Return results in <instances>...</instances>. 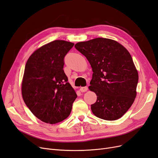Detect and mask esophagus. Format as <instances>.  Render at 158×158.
Listing matches in <instances>:
<instances>
[{"instance_id":"1","label":"esophagus","mask_w":158,"mask_h":158,"mask_svg":"<svg viewBox=\"0 0 158 158\" xmlns=\"http://www.w3.org/2000/svg\"><path fill=\"white\" fill-rule=\"evenodd\" d=\"M87 90H88L87 86H81V87H80V90L81 93H85Z\"/></svg>"}]
</instances>
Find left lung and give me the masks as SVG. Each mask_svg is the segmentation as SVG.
Here are the masks:
<instances>
[{
	"label": "left lung",
	"instance_id": "1",
	"mask_svg": "<svg viewBox=\"0 0 158 158\" xmlns=\"http://www.w3.org/2000/svg\"><path fill=\"white\" fill-rule=\"evenodd\" d=\"M75 47L93 69L89 89L97 96L91 105L93 114L108 121L121 118L134 102L139 81L130 53L115 40L100 37L77 43Z\"/></svg>",
	"mask_w": 158,
	"mask_h": 158
}]
</instances>
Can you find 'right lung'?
<instances>
[{
	"instance_id": "add662e5",
	"label": "right lung",
	"mask_w": 158,
	"mask_h": 158,
	"mask_svg": "<svg viewBox=\"0 0 158 158\" xmlns=\"http://www.w3.org/2000/svg\"><path fill=\"white\" fill-rule=\"evenodd\" d=\"M73 45L54 40L35 50L25 64L22 97L33 114L44 123L56 124L65 119L77 97L63 69L64 58Z\"/></svg>"
}]
</instances>
